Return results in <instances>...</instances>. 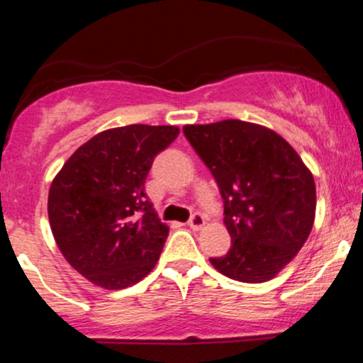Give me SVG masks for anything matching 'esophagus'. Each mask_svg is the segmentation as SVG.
<instances>
[{
  "mask_svg": "<svg viewBox=\"0 0 363 363\" xmlns=\"http://www.w3.org/2000/svg\"><path fill=\"white\" fill-rule=\"evenodd\" d=\"M205 223H206V220L203 218V215H199V213H194L189 220V227L193 228V230H201V228L205 227Z\"/></svg>",
  "mask_w": 363,
  "mask_h": 363,
  "instance_id": "esophagus-1",
  "label": "esophagus"
}]
</instances>
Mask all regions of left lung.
Returning <instances> with one entry per match:
<instances>
[{
  "mask_svg": "<svg viewBox=\"0 0 363 363\" xmlns=\"http://www.w3.org/2000/svg\"><path fill=\"white\" fill-rule=\"evenodd\" d=\"M187 141L213 174L232 245L211 257L232 280L262 283L297 256L315 216L312 172L273 129L239 119L186 124Z\"/></svg>",
  "mask_w": 363,
  "mask_h": 363,
  "instance_id": "obj_1",
  "label": "left lung"
}]
</instances>
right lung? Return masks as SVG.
<instances>
[{
    "mask_svg": "<svg viewBox=\"0 0 363 363\" xmlns=\"http://www.w3.org/2000/svg\"><path fill=\"white\" fill-rule=\"evenodd\" d=\"M177 126L129 124L83 143L52 179L48 213L65 259L107 290L143 280L155 268L169 227L145 194L153 158Z\"/></svg>",
    "mask_w": 363,
    "mask_h": 363,
    "instance_id": "obj_1",
    "label": "right lung"
}]
</instances>
